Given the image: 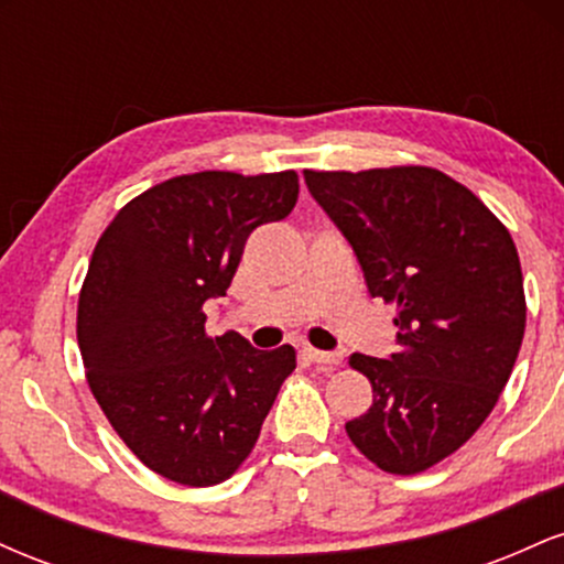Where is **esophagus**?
<instances>
[{"mask_svg":"<svg viewBox=\"0 0 564 564\" xmlns=\"http://www.w3.org/2000/svg\"><path fill=\"white\" fill-rule=\"evenodd\" d=\"M304 355H307L313 364H323V366H339L341 360H345V352L341 349H334V352H323V349H304Z\"/></svg>","mask_w":564,"mask_h":564,"instance_id":"esophagus-1","label":"esophagus"}]
</instances>
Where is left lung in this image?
Returning a JSON list of instances; mask_svg holds the SVG:
<instances>
[{
    "mask_svg": "<svg viewBox=\"0 0 564 564\" xmlns=\"http://www.w3.org/2000/svg\"><path fill=\"white\" fill-rule=\"evenodd\" d=\"M358 257L371 296L398 307V352H355L373 405L345 424L390 475L435 467L480 430L525 334L514 241L469 187L430 166L304 172Z\"/></svg>",
    "mask_w": 564,
    "mask_h": 564,
    "instance_id": "1",
    "label": "left lung"
}]
</instances>
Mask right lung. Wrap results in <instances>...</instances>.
Returning a JSON list of instances; mask_svg holds the SVG:
<instances>
[{"label": "right lung", "mask_w": 564, "mask_h": 564, "mask_svg": "<svg viewBox=\"0 0 564 564\" xmlns=\"http://www.w3.org/2000/svg\"><path fill=\"white\" fill-rule=\"evenodd\" d=\"M296 172H196L132 198L97 241L76 336L89 390L127 448L166 480L206 488L243 464L281 384L283 345L206 334V300L225 296L243 243L289 217Z\"/></svg>", "instance_id": "right-lung-1"}]
</instances>
